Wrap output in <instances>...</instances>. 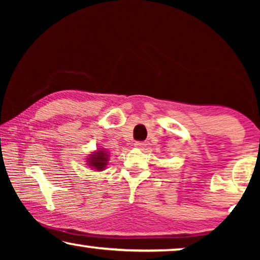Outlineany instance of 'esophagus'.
Masks as SVG:
<instances>
[{
	"label": "esophagus",
	"mask_w": 260,
	"mask_h": 260,
	"mask_svg": "<svg viewBox=\"0 0 260 260\" xmlns=\"http://www.w3.org/2000/svg\"><path fill=\"white\" fill-rule=\"evenodd\" d=\"M135 145V148H138V149H143V148H145V144L144 142H141V141H138V142H136V143L134 144Z\"/></svg>",
	"instance_id": "1"
}]
</instances>
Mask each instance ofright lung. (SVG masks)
Returning <instances> with one entry per match:
<instances>
[{"mask_svg":"<svg viewBox=\"0 0 260 260\" xmlns=\"http://www.w3.org/2000/svg\"><path fill=\"white\" fill-rule=\"evenodd\" d=\"M108 161V154H106L105 151H97L95 154L91 155V158H88V165L91 167H93L94 169H98V170H102L105 168L106 166V162Z\"/></svg>","mask_w":260,"mask_h":260,"instance_id":"obj_1","label":"right lung"}]
</instances>
